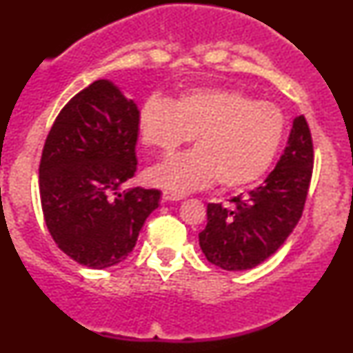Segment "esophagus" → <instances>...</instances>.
I'll return each mask as SVG.
<instances>
[{"instance_id": "esophagus-1", "label": "esophagus", "mask_w": 353, "mask_h": 353, "mask_svg": "<svg viewBox=\"0 0 353 353\" xmlns=\"http://www.w3.org/2000/svg\"><path fill=\"white\" fill-rule=\"evenodd\" d=\"M182 199H184V196H182V194L169 192V190H164V192H163V201L164 202H177V201H182Z\"/></svg>"}]
</instances>
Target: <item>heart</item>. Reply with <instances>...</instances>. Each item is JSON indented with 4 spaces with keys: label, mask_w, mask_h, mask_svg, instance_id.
<instances>
[{
    "label": "heart",
    "mask_w": 353,
    "mask_h": 353,
    "mask_svg": "<svg viewBox=\"0 0 353 353\" xmlns=\"http://www.w3.org/2000/svg\"><path fill=\"white\" fill-rule=\"evenodd\" d=\"M139 136L148 149L171 154L194 137L196 149L169 157L148 171L151 184L174 192L224 190L254 184L281 148L285 121L281 109L236 89H190L172 104L149 98L139 111Z\"/></svg>",
    "instance_id": "b5f03b06"
}]
</instances>
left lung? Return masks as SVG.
<instances>
[{"label":"left lung","mask_w":353,"mask_h":353,"mask_svg":"<svg viewBox=\"0 0 353 353\" xmlns=\"http://www.w3.org/2000/svg\"><path fill=\"white\" fill-rule=\"evenodd\" d=\"M314 148L305 117L294 119L287 148L264 184L232 197V204H208V225L199 245L210 264L249 270L279 250L305 205Z\"/></svg>","instance_id":"1"}]
</instances>
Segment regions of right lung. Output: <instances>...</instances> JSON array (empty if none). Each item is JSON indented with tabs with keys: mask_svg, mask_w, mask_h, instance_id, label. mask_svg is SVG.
Masks as SVG:
<instances>
[{
	"mask_svg": "<svg viewBox=\"0 0 353 353\" xmlns=\"http://www.w3.org/2000/svg\"><path fill=\"white\" fill-rule=\"evenodd\" d=\"M139 109L109 79L78 92L56 117L39 164V196L51 237L89 269L123 262L159 208L157 189L134 177Z\"/></svg>",
	"mask_w": 353,
	"mask_h": 353,
	"instance_id": "1",
	"label": "right lung"
}]
</instances>
